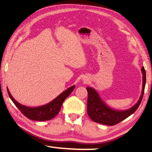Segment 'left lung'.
Listing matches in <instances>:
<instances>
[{"label": "left lung", "instance_id": "1", "mask_svg": "<svg viewBox=\"0 0 152 152\" xmlns=\"http://www.w3.org/2000/svg\"><path fill=\"white\" fill-rule=\"evenodd\" d=\"M141 71L143 75L141 96H140L137 102L134 106L128 110H118L112 108L102 100L100 96H99L97 91L95 89L91 87L86 88L88 94L87 112L88 115L94 122L107 126H114L125 120L126 118L129 117V115H131L136 111L142 102L146 82V75L144 67L142 68Z\"/></svg>", "mask_w": 152, "mask_h": 152}]
</instances>
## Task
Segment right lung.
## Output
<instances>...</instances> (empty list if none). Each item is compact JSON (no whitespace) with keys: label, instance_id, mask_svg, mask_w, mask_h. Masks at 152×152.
<instances>
[{"label":"right lung","instance_id":"obj_1","mask_svg":"<svg viewBox=\"0 0 152 152\" xmlns=\"http://www.w3.org/2000/svg\"><path fill=\"white\" fill-rule=\"evenodd\" d=\"M74 88H75V86L74 85L60 94L50 102L38 107H28L22 105L15 100V98L10 94L8 88L7 92L11 100L26 118L35 121H46L52 119L58 114L62 104L64 102L65 99L72 92Z\"/></svg>","mask_w":152,"mask_h":152}]
</instances>
